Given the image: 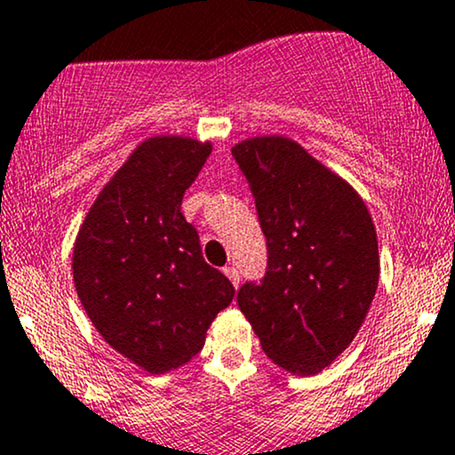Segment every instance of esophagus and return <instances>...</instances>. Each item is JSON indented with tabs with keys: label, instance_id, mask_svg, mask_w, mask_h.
Listing matches in <instances>:
<instances>
[{
	"label": "esophagus",
	"instance_id": "34e87169",
	"mask_svg": "<svg viewBox=\"0 0 455 455\" xmlns=\"http://www.w3.org/2000/svg\"><path fill=\"white\" fill-rule=\"evenodd\" d=\"M224 274H227L228 281L233 283V287H239V272H237V267H233V266L224 267Z\"/></svg>",
	"mask_w": 455,
	"mask_h": 455
}]
</instances>
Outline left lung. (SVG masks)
Returning a JSON list of instances; mask_svg holds the SVG:
<instances>
[{
	"label": "left lung",
	"mask_w": 455,
	"mask_h": 455,
	"mask_svg": "<svg viewBox=\"0 0 455 455\" xmlns=\"http://www.w3.org/2000/svg\"><path fill=\"white\" fill-rule=\"evenodd\" d=\"M233 157L267 243L266 276L239 287V311L276 365L313 376L352 343L376 296L371 216L341 177L293 140H243Z\"/></svg>",
	"instance_id": "obj_1"
}]
</instances>
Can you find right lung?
<instances>
[{
    "instance_id": "obj_1",
    "label": "right lung",
    "mask_w": 455,
    "mask_h": 455,
    "mask_svg": "<svg viewBox=\"0 0 455 455\" xmlns=\"http://www.w3.org/2000/svg\"><path fill=\"white\" fill-rule=\"evenodd\" d=\"M212 144L144 140L90 207L73 251V278L90 322L138 367L186 365L235 289L204 263L181 201Z\"/></svg>"
}]
</instances>
